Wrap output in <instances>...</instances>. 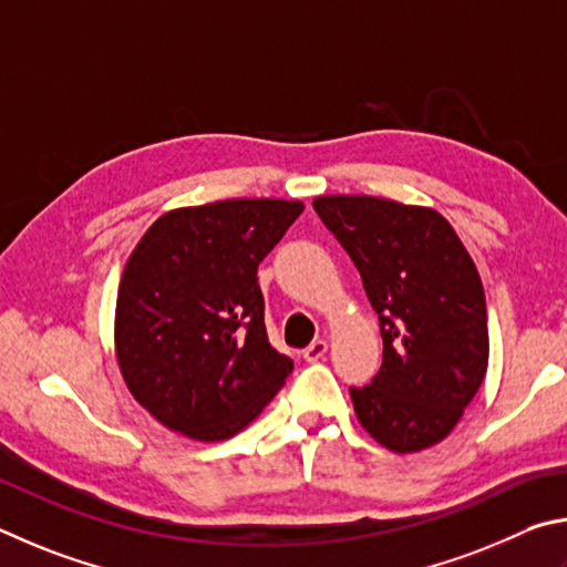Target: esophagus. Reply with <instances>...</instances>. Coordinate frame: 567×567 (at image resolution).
I'll return each instance as SVG.
<instances>
[{"label":"esophagus","instance_id":"obj_1","mask_svg":"<svg viewBox=\"0 0 567 567\" xmlns=\"http://www.w3.org/2000/svg\"><path fill=\"white\" fill-rule=\"evenodd\" d=\"M326 351H329V343H326V341H313L309 349H303V359L309 361V363H316V361L323 359Z\"/></svg>","mask_w":567,"mask_h":567}]
</instances>
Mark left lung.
I'll list each match as a JSON object with an SVG mask.
<instances>
[{
	"instance_id": "8db88e82",
	"label": "left lung",
	"mask_w": 567,
	"mask_h": 567,
	"mask_svg": "<svg viewBox=\"0 0 567 567\" xmlns=\"http://www.w3.org/2000/svg\"><path fill=\"white\" fill-rule=\"evenodd\" d=\"M316 214L339 238L379 313L383 363L351 389L355 415L393 453L441 443L488 369V311L471 254L425 206L375 196H319Z\"/></svg>"
}]
</instances>
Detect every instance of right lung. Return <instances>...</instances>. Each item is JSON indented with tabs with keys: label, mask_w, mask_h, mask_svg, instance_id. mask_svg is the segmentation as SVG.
<instances>
[{
	"label": "right lung",
	"mask_w": 567,
	"mask_h": 567,
	"mask_svg": "<svg viewBox=\"0 0 567 567\" xmlns=\"http://www.w3.org/2000/svg\"><path fill=\"white\" fill-rule=\"evenodd\" d=\"M301 212V202L284 198L174 208L128 256L116 361L126 389L168 431L231 439L293 371L268 343L256 271Z\"/></svg>",
	"instance_id": "add662e5"
}]
</instances>
